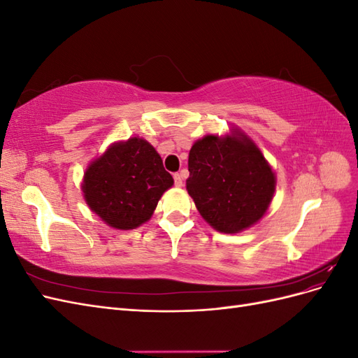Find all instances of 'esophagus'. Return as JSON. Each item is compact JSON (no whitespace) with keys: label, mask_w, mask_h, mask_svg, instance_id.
Instances as JSON below:
<instances>
[{"label":"esophagus","mask_w":358,"mask_h":358,"mask_svg":"<svg viewBox=\"0 0 358 358\" xmlns=\"http://www.w3.org/2000/svg\"><path fill=\"white\" fill-rule=\"evenodd\" d=\"M173 179H175L176 187H182V176L179 175V173H175V175H173Z\"/></svg>","instance_id":"1"}]
</instances>
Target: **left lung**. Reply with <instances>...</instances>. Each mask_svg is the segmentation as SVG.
<instances>
[{"label": "left lung", "instance_id": "1", "mask_svg": "<svg viewBox=\"0 0 358 358\" xmlns=\"http://www.w3.org/2000/svg\"><path fill=\"white\" fill-rule=\"evenodd\" d=\"M188 170V194L203 218L221 233L251 227L272 201L273 171L245 136L203 137L189 150Z\"/></svg>", "mask_w": 358, "mask_h": 358}]
</instances>
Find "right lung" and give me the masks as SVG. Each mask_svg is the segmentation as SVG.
Here are the masks:
<instances>
[{
  "instance_id": "right-lung-1",
  "label": "right lung",
  "mask_w": 358,
  "mask_h": 358,
  "mask_svg": "<svg viewBox=\"0 0 358 358\" xmlns=\"http://www.w3.org/2000/svg\"><path fill=\"white\" fill-rule=\"evenodd\" d=\"M173 178L157 150L133 137L116 143L85 173L83 194L90 208L110 227L131 230L154 213Z\"/></svg>"
}]
</instances>
